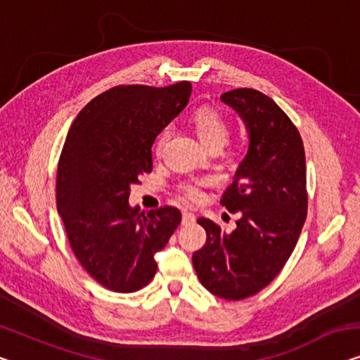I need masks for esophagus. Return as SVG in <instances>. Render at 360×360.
<instances>
[{
    "instance_id": "34e87169",
    "label": "esophagus",
    "mask_w": 360,
    "mask_h": 360,
    "mask_svg": "<svg viewBox=\"0 0 360 360\" xmlns=\"http://www.w3.org/2000/svg\"><path fill=\"white\" fill-rule=\"evenodd\" d=\"M194 221H195V214L194 213H191L187 210L182 212V224H191Z\"/></svg>"
}]
</instances>
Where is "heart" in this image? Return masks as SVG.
I'll return each instance as SVG.
<instances>
[{
    "mask_svg": "<svg viewBox=\"0 0 360 360\" xmlns=\"http://www.w3.org/2000/svg\"><path fill=\"white\" fill-rule=\"evenodd\" d=\"M191 122L194 126V131L197 134L198 141L202 142V146L208 148H223L224 143L228 142L229 139V124L224 117L219 115L218 111H214L212 108H200L197 110L194 115L191 116ZM171 136L169 127H165L160 136L155 142V152L158 155L163 152V148L168 142V139ZM207 184V181H195V182H189L182 187L184 194L189 198H198L200 197V186Z\"/></svg>",
    "mask_w": 360,
    "mask_h": 360,
    "instance_id": "1",
    "label": "heart"
}]
</instances>
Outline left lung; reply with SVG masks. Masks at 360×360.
I'll return each mask as SVG.
<instances>
[{
	"label": "left lung",
	"mask_w": 360,
	"mask_h": 360,
	"mask_svg": "<svg viewBox=\"0 0 360 360\" xmlns=\"http://www.w3.org/2000/svg\"><path fill=\"white\" fill-rule=\"evenodd\" d=\"M221 101L238 112L249 136L248 153L221 197V205L240 218L231 233L198 218L207 240L192 264L212 294L239 300L275 280L296 248L307 214L305 153L296 126L270 96L236 89Z\"/></svg>",
	"instance_id": "8db88e82"
}]
</instances>
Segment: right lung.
Wrapping results in <instances>:
<instances>
[{
	"instance_id": "add662e5",
	"label": "right lung",
	"mask_w": 360,
	"mask_h": 360,
	"mask_svg": "<svg viewBox=\"0 0 360 360\" xmlns=\"http://www.w3.org/2000/svg\"><path fill=\"white\" fill-rule=\"evenodd\" d=\"M191 92V82L120 85L89 101L66 136L58 213L80 265L111 291L147 286L157 273L155 254L181 223L178 208L143 213L129 205V194L152 171L155 139L186 108Z\"/></svg>"
}]
</instances>
